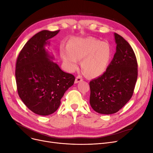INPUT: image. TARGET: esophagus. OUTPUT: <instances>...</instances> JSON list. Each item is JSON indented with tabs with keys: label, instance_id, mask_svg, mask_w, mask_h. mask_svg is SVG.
<instances>
[{
	"label": "esophagus",
	"instance_id": "esophagus-1",
	"mask_svg": "<svg viewBox=\"0 0 153 153\" xmlns=\"http://www.w3.org/2000/svg\"><path fill=\"white\" fill-rule=\"evenodd\" d=\"M82 80H83L82 77L81 76H78L76 78L75 83V84H78V83H79V82H82Z\"/></svg>",
	"mask_w": 153,
	"mask_h": 153
}]
</instances>
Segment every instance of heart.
<instances>
[{"label":"heart","instance_id":"heart-1","mask_svg":"<svg viewBox=\"0 0 153 153\" xmlns=\"http://www.w3.org/2000/svg\"><path fill=\"white\" fill-rule=\"evenodd\" d=\"M112 53L108 43L91 38H73L69 41L68 48L61 49L62 59L69 70H75L78 60L82 59V68L91 77L99 76L105 72Z\"/></svg>","mask_w":153,"mask_h":153}]
</instances>
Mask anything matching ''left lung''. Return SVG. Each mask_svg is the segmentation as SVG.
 <instances>
[{
    "label": "left lung",
    "mask_w": 153,
    "mask_h": 153,
    "mask_svg": "<svg viewBox=\"0 0 153 153\" xmlns=\"http://www.w3.org/2000/svg\"><path fill=\"white\" fill-rule=\"evenodd\" d=\"M116 43L112 61L102 75L90 82V105L96 112H117L131 99L137 79L136 56L122 36L114 33Z\"/></svg>",
    "instance_id": "left-lung-1"
}]
</instances>
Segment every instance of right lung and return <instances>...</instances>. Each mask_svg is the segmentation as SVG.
I'll use <instances>...</instances> for the list:
<instances>
[{
  "label": "right lung",
  "instance_id": "right-lung-1",
  "mask_svg": "<svg viewBox=\"0 0 153 153\" xmlns=\"http://www.w3.org/2000/svg\"><path fill=\"white\" fill-rule=\"evenodd\" d=\"M43 30L27 41L16 60V82L18 95L27 107L40 115L54 113L64 93L75 78L61 70L45 47L59 32Z\"/></svg>",
  "mask_w": 153,
  "mask_h": 153
}]
</instances>
